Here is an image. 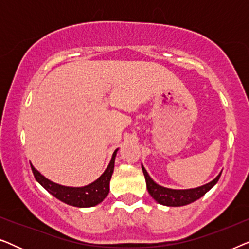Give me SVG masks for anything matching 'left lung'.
<instances>
[{"label": "left lung", "mask_w": 249, "mask_h": 249, "mask_svg": "<svg viewBox=\"0 0 249 249\" xmlns=\"http://www.w3.org/2000/svg\"><path fill=\"white\" fill-rule=\"evenodd\" d=\"M142 173L145 176L146 180V187L147 190L153 198L161 205L165 206H172V207H178V206H185L188 204L195 202V200L199 199L200 197H203L209 190L214 187V185L219 181L220 176L222 171L214 178L212 181L205 183V185L196 187V188H190V189H172V188H166L159 183H156L151 177H149L148 172L146 171L144 165L142 164Z\"/></svg>", "instance_id": "1"}]
</instances>
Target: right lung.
Instances as JSON below:
<instances>
[{
    "label": "right lung",
    "mask_w": 249,
    "mask_h": 249,
    "mask_svg": "<svg viewBox=\"0 0 249 249\" xmlns=\"http://www.w3.org/2000/svg\"><path fill=\"white\" fill-rule=\"evenodd\" d=\"M119 148L115 149L112 154V159L108 163L107 168L102 173L100 178H97L89 185L83 187H69L59 185L45 178L38 170L35 169L32 163V170L37 182L43 186L51 195L55 198L60 199L61 202L68 204V205L74 207H93L104 200L110 192V180L114 170V160L117 156Z\"/></svg>",
    "instance_id": "add662e5"
}]
</instances>
